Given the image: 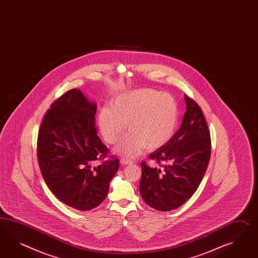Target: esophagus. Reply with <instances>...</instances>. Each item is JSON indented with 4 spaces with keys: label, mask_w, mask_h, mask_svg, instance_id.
Instances as JSON below:
<instances>
[{
    "label": "esophagus",
    "mask_w": 258,
    "mask_h": 258,
    "mask_svg": "<svg viewBox=\"0 0 258 258\" xmlns=\"http://www.w3.org/2000/svg\"><path fill=\"white\" fill-rule=\"evenodd\" d=\"M132 162H133V161L130 160V159H126V158H121V159H120V163L122 164V165H124V166L132 164Z\"/></svg>",
    "instance_id": "1"
}]
</instances>
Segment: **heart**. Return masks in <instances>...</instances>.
<instances>
[{
  "instance_id": "b5f03b06",
  "label": "heart",
  "mask_w": 258,
  "mask_h": 258,
  "mask_svg": "<svg viewBox=\"0 0 258 258\" xmlns=\"http://www.w3.org/2000/svg\"><path fill=\"white\" fill-rule=\"evenodd\" d=\"M178 104L168 92L153 88H139L115 96L111 107L100 110L98 124L102 138L115 144L125 132H130L114 147L115 154L134 157L145 147L153 151L167 145L178 124Z\"/></svg>"
}]
</instances>
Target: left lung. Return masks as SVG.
<instances>
[{"label":"left lung","mask_w":258,"mask_h":258,"mask_svg":"<svg viewBox=\"0 0 258 258\" xmlns=\"http://www.w3.org/2000/svg\"><path fill=\"white\" fill-rule=\"evenodd\" d=\"M186 111L170 142L149 155L162 169L142 162L140 192L150 207L168 212L182 206L195 193L207 170L211 137L201 107L184 95Z\"/></svg>","instance_id":"left-lung-1"}]
</instances>
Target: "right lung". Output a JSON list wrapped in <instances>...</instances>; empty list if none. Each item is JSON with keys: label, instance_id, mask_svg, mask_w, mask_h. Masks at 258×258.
<instances>
[{"label": "right lung", "instance_id": "obj_1", "mask_svg": "<svg viewBox=\"0 0 258 258\" xmlns=\"http://www.w3.org/2000/svg\"><path fill=\"white\" fill-rule=\"evenodd\" d=\"M97 104L71 89L51 104L38 133V163L44 182L59 201L89 211L105 200L119 168L118 158L93 167L108 148L97 135Z\"/></svg>", "mask_w": 258, "mask_h": 258}]
</instances>
